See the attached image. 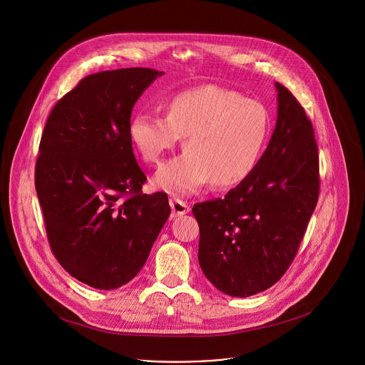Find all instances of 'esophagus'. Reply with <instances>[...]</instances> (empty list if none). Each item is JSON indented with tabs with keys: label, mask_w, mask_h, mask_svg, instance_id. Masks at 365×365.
<instances>
[{
	"label": "esophagus",
	"mask_w": 365,
	"mask_h": 365,
	"mask_svg": "<svg viewBox=\"0 0 365 365\" xmlns=\"http://www.w3.org/2000/svg\"><path fill=\"white\" fill-rule=\"evenodd\" d=\"M170 207H172V212L175 217L185 215L190 211V206L186 202L176 199V197H170Z\"/></svg>",
	"instance_id": "obj_1"
}]
</instances>
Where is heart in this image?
<instances>
[{
  "label": "heart",
  "mask_w": 365,
  "mask_h": 365,
  "mask_svg": "<svg viewBox=\"0 0 365 365\" xmlns=\"http://www.w3.org/2000/svg\"><path fill=\"white\" fill-rule=\"evenodd\" d=\"M166 117L141 111L128 124V137L145 163H159L185 138V151L166 163L154 185L175 195L196 192L207 182L218 189L242 183L257 168L270 134L262 102L206 85L175 93Z\"/></svg>",
  "instance_id": "b5f03b06"
}]
</instances>
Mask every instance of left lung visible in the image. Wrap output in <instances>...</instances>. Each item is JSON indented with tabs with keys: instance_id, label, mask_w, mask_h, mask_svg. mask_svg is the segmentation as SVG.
<instances>
[{
	"instance_id": "left-lung-1",
	"label": "left lung",
	"mask_w": 365,
	"mask_h": 365,
	"mask_svg": "<svg viewBox=\"0 0 365 365\" xmlns=\"http://www.w3.org/2000/svg\"><path fill=\"white\" fill-rule=\"evenodd\" d=\"M277 123L254 172L225 197L195 203L199 264L218 290L247 297L287 272L319 197L314 127L293 93L276 82Z\"/></svg>"
}]
</instances>
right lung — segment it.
<instances>
[{
    "mask_svg": "<svg viewBox=\"0 0 365 365\" xmlns=\"http://www.w3.org/2000/svg\"><path fill=\"white\" fill-rule=\"evenodd\" d=\"M162 75H89L56 102L41 134L34 183L51 252L95 289L134 279L170 215L165 192H141L147 178L128 137L134 103Z\"/></svg>",
    "mask_w": 365,
    "mask_h": 365,
    "instance_id": "1",
    "label": "right lung"
}]
</instances>
